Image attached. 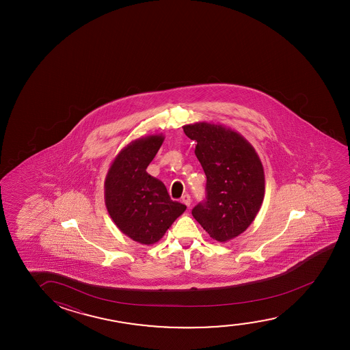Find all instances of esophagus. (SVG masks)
<instances>
[{"label":"esophagus","instance_id":"1","mask_svg":"<svg viewBox=\"0 0 350 350\" xmlns=\"http://www.w3.org/2000/svg\"><path fill=\"white\" fill-rule=\"evenodd\" d=\"M182 201L185 206H187V208H190V206H191V197H190V195H184V196L182 197Z\"/></svg>","mask_w":350,"mask_h":350}]
</instances>
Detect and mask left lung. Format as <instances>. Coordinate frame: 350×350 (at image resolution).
<instances>
[{
    "label": "left lung",
    "mask_w": 350,
    "mask_h": 350,
    "mask_svg": "<svg viewBox=\"0 0 350 350\" xmlns=\"http://www.w3.org/2000/svg\"><path fill=\"white\" fill-rule=\"evenodd\" d=\"M196 141V154L206 176V201L192 216L213 239L226 243L247 230L263 203L262 161L244 136L225 125L197 122L183 126Z\"/></svg>",
    "instance_id": "left-lung-1"
}]
</instances>
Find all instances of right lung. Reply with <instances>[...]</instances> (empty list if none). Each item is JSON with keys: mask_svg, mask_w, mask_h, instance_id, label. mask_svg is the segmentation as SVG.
Wrapping results in <instances>:
<instances>
[{"mask_svg": "<svg viewBox=\"0 0 350 350\" xmlns=\"http://www.w3.org/2000/svg\"><path fill=\"white\" fill-rule=\"evenodd\" d=\"M163 139L157 134L131 141L116 155L106 174V209L118 230L139 244L158 243L187 209L146 171Z\"/></svg>", "mask_w": 350, "mask_h": 350, "instance_id": "add662e5", "label": "right lung"}]
</instances>
